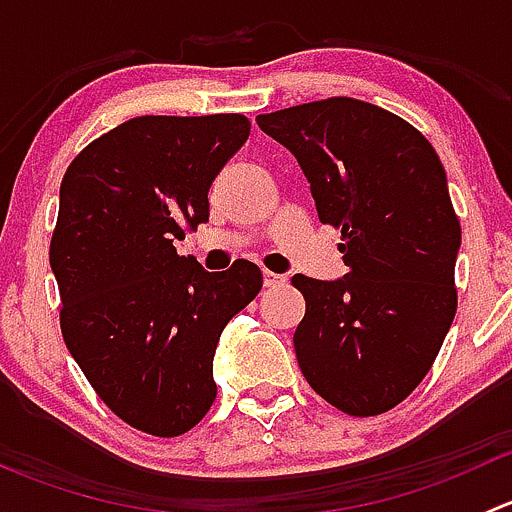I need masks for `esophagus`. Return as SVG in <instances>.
<instances>
[{
	"label": "esophagus",
	"instance_id": "34e87169",
	"mask_svg": "<svg viewBox=\"0 0 512 512\" xmlns=\"http://www.w3.org/2000/svg\"><path fill=\"white\" fill-rule=\"evenodd\" d=\"M262 282H265V287H285V277L282 275H275V272H270V270H265L262 272Z\"/></svg>",
	"mask_w": 512,
	"mask_h": 512
}]
</instances>
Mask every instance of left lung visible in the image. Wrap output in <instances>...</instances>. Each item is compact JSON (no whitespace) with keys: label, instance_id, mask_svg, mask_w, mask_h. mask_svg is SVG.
Wrapping results in <instances>:
<instances>
[{"label":"left lung","instance_id":"left-lung-1","mask_svg":"<svg viewBox=\"0 0 512 512\" xmlns=\"http://www.w3.org/2000/svg\"><path fill=\"white\" fill-rule=\"evenodd\" d=\"M294 153L319 220L342 230V280L294 275L299 369L349 416L399 406L436 361L458 307L461 223L446 170L409 121L334 96L257 116Z\"/></svg>","mask_w":512,"mask_h":512}]
</instances>
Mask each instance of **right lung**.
I'll return each instance as SVG.
<instances>
[{"instance_id":"add662e5","label":"right lung","mask_w":512,"mask_h":512,"mask_svg":"<svg viewBox=\"0 0 512 512\" xmlns=\"http://www.w3.org/2000/svg\"><path fill=\"white\" fill-rule=\"evenodd\" d=\"M247 136L242 113L138 116L61 180L49 245L61 337L98 399L151 436L203 421L220 334L262 289L252 262L213 275L173 245L208 220L210 185Z\"/></svg>"}]
</instances>
